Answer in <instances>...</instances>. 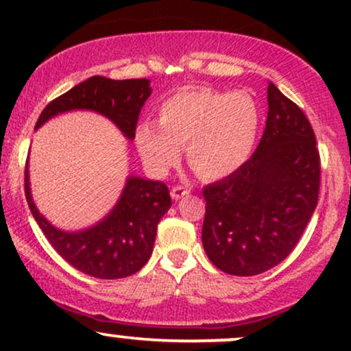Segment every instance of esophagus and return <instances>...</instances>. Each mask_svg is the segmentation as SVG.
Returning <instances> with one entry per match:
<instances>
[{
    "mask_svg": "<svg viewBox=\"0 0 351 351\" xmlns=\"http://www.w3.org/2000/svg\"><path fill=\"white\" fill-rule=\"evenodd\" d=\"M189 195V189L186 186H181V184H176V186L171 188V198L173 199H180L183 196Z\"/></svg>",
    "mask_w": 351,
    "mask_h": 351,
    "instance_id": "obj_1",
    "label": "esophagus"
}]
</instances>
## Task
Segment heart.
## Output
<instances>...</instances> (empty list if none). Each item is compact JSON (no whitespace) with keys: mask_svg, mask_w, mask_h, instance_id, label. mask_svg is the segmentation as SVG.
<instances>
[{"mask_svg":"<svg viewBox=\"0 0 351 351\" xmlns=\"http://www.w3.org/2000/svg\"><path fill=\"white\" fill-rule=\"evenodd\" d=\"M158 123H140L135 143L156 175L178 163L188 147V163L204 180H219L247 162L261 127V110L247 92L184 87L158 106Z\"/></svg>","mask_w":351,"mask_h":351,"instance_id":"b5f03b06","label":"heart"}]
</instances>
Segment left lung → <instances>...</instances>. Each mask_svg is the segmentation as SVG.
<instances>
[{"label": "left lung", "mask_w": 351, "mask_h": 351, "mask_svg": "<svg viewBox=\"0 0 351 351\" xmlns=\"http://www.w3.org/2000/svg\"><path fill=\"white\" fill-rule=\"evenodd\" d=\"M263 138L239 170L203 189V245L232 276H257L280 264L317 208L320 153L308 119L269 82Z\"/></svg>", "instance_id": "left-lung-1"}]
</instances>
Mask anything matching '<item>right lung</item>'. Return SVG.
Listing matches in <instances>:
<instances>
[{
	"instance_id": "1",
	"label": "right lung",
	"mask_w": 351,
	"mask_h": 351,
	"mask_svg": "<svg viewBox=\"0 0 351 351\" xmlns=\"http://www.w3.org/2000/svg\"><path fill=\"white\" fill-rule=\"evenodd\" d=\"M150 94L148 79L114 80L94 75L47 104L36 128L62 112L86 108L106 115L132 140L140 110ZM24 195L36 223L59 256L77 271L97 279H122L138 272L150 259L156 226L171 206L167 184L130 176L119 203L106 219L84 231L66 232L47 223L34 206L27 167Z\"/></svg>"
}]
</instances>
